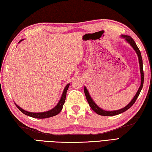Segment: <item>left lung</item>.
Returning <instances> with one entry per match:
<instances>
[{"mask_svg": "<svg viewBox=\"0 0 152 152\" xmlns=\"http://www.w3.org/2000/svg\"><path fill=\"white\" fill-rule=\"evenodd\" d=\"M121 37L123 38H125V40L127 41V42L132 47H133V49L135 50V51H136V53H137V56L138 57V60H139V64H140V74H141V84H140L139 89H138V90L136 93V95H134L133 99L131 100V101L129 103V104L127 106H125L124 108L118 110H114V111H106V110H102V108L99 107V106L96 105V103L93 101V99L91 97V96H90L89 93L88 91V89H87L86 87H84V88H83V90H84V93H85V95H86V96L87 101H88L89 104L90 106V107H91L93 110L95 112L96 114H99V115H104V116L115 115H118V114H121V113L125 112L126 110H127L129 108H130L131 106L133 105V104L135 102V101H136V100L138 98V95H139L141 90H142V87H143L144 71H143L142 59L140 51L139 49H138V46H137L136 43H135V42L134 41V40L131 37L127 36V35H121Z\"/></svg>", "mask_w": 152, "mask_h": 152, "instance_id": "obj_1", "label": "left lung"}]
</instances>
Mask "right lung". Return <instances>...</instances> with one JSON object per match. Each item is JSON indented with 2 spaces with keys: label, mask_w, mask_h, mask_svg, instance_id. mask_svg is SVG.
Masks as SVG:
<instances>
[{
  "label": "right lung",
  "mask_w": 152,
  "mask_h": 152,
  "mask_svg": "<svg viewBox=\"0 0 152 152\" xmlns=\"http://www.w3.org/2000/svg\"><path fill=\"white\" fill-rule=\"evenodd\" d=\"M23 40H20L19 42H21ZM70 83H68V84L66 86L65 88L64 89V91L63 92V94L61 95V97L59 100V102L57 103V104L55 106V107L52 109H51L50 110H48L47 112H27L25 110L22 109L21 107H19L18 105H17L15 103V106H17V108L20 110L22 113H23L24 114L30 116V117L32 118H38V119H44V118H50V117H53L54 115H57L61 111V110L63 108V106L64 104V102H65V99H66V91L68 89H69Z\"/></svg>",
  "instance_id": "1"
}]
</instances>
